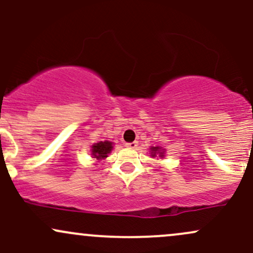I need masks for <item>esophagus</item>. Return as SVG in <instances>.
<instances>
[{
    "mask_svg": "<svg viewBox=\"0 0 253 253\" xmlns=\"http://www.w3.org/2000/svg\"><path fill=\"white\" fill-rule=\"evenodd\" d=\"M126 147L130 149H135L136 147H137V142H130V143H126Z\"/></svg>",
    "mask_w": 253,
    "mask_h": 253,
    "instance_id": "1",
    "label": "esophagus"
}]
</instances>
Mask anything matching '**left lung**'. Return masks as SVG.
<instances>
[{"label":"left lung","mask_w":253,"mask_h":253,"mask_svg":"<svg viewBox=\"0 0 253 253\" xmlns=\"http://www.w3.org/2000/svg\"><path fill=\"white\" fill-rule=\"evenodd\" d=\"M150 149H152V155H153V157H155V155H157V154L160 155V157H164V152H161L159 147H152V148H150Z\"/></svg>","instance_id":"1"}]
</instances>
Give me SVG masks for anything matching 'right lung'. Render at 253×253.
Segmentation results:
<instances>
[{
    "mask_svg": "<svg viewBox=\"0 0 253 253\" xmlns=\"http://www.w3.org/2000/svg\"><path fill=\"white\" fill-rule=\"evenodd\" d=\"M112 142H109V141H100L99 143H95L92 146V155L93 158L98 159V160H100V159H105L107 157V154L109 153H111L112 150Z\"/></svg>",
    "mask_w": 253,
    "mask_h": 253,
    "instance_id": "obj_1",
    "label": "right lung"
}]
</instances>
